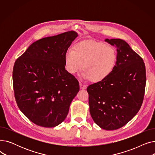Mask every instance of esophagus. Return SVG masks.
I'll use <instances>...</instances> for the list:
<instances>
[{"label":"esophagus","instance_id":"esophagus-1","mask_svg":"<svg viewBox=\"0 0 155 155\" xmlns=\"http://www.w3.org/2000/svg\"><path fill=\"white\" fill-rule=\"evenodd\" d=\"M80 89H82V90H84V89H85L87 88V86L82 83L80 84Z\"/></svg>","mask_w":155,"mask_h":155}]
</instances>
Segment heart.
<instances>
[{
	"label": "heart",
	"instance_id": "obj_1",
	"mask_svg": "<svg viewBox=\"0 0 155 155\" xmlns=\"http://www.w3.org/2000/svg\"><path fill=\"white\" fill-rule=\"evenodd\" d=\"M117 60L115 48L95 41H84L68 50L64 56L66 70L75 73L83 66L82 77L99 82L112 73Z\"/></svg>",
	"mask_w": 155,
	"mask_h": 155
}]
</instances>
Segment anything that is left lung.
<instances>
[{"instance_id": "left-lung-1", "label": "left lung", "mask_w": 155, "mask_h": 155, "mask_svg": "<svg viewBox=\"0 0 155 155\" xmlns=\"http://www.w3.org/2000/svg\"><path fill=\"white\" fill-rule=\"evenodd\" d=\"M117 49L112 73L101 82L88 86L90 113L102 129L115 130L126 125L140 109L146 86V68L141 57L125 41L105 39Z\"/></svg>"}]
</instances>
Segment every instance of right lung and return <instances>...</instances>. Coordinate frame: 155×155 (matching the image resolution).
Wrapping results in <instances>:
<instances>
[{
	"label": "right lung",
	"mask_w": 155,
	"mask_h": 155,
	"mask_svg": "<svg viewBox=\"0 0 155 155\" xmlns=\"http://www.w3.org/2000/svg\"><path fill=\"white\" fill-rule=\"evenodd\" d=\"M78 36L70 31L32 43L15 61L13 87L18 106L35 124H61L79 91L75 77L65 70L64 56Z\"/></svg>",
	"instance_id": "1"
}]
</instances>
